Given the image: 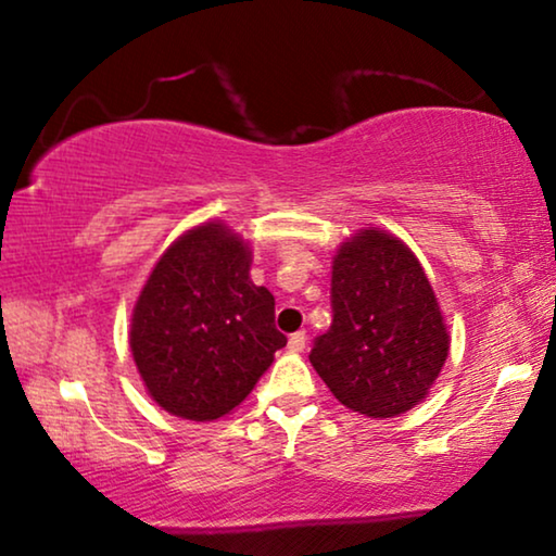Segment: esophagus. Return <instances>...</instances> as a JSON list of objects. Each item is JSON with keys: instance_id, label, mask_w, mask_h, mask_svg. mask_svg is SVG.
Returning <instances> with one entry per match:
<instances>
[{"instance_id": "1", "label": "esophagus", "mask_w": 556, "mask_h": 556, "mask_svg": "<svg viewBox=\"0 0 556 556\" xmlns=\"http://www.w3.org/2000/svg\"><path fill=\"white\" fill-rule=\"evenodd\" d=\"M303 349H306V331H295V333H291V339H288V352L301 354Z\"/></svg>"}]
</instances>
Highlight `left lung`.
<instances>
[{
    "instance_id": "obj_1",
    "label": "left lung",
    "mask_w": 556,
    "mask_h": 556,
    "mask_svg": "<svg viewBox=\"0 0 556 556\" xmlns=\"http://www.w3.org/2000/svg\"><path fill=\"white\" fill-rule=\"evenodd\" d=\"M331 306V329L308 359L333 397L379 420L420 405L451 333L413 250L379 227L354 232L333 255Z\"/></svg>"
}]
</instances>
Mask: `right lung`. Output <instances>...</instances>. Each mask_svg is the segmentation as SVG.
Masks as SVG:
<instances>
[{
  "instance_id": "add662e5",
  "label": "right lung",
  "mask_w": 556,
  "mask_h": 556,
  "mask_svg": "<svg viewBox=\"0 0 556 556\" xmlns=\"http://www.w3.org/2000/svg\"><path fill=\"white\" fill-rule=\"evenodd\" d=\"M250 263L248 242L215 219L174 240L149 273L128 344L149 397L169 415H230L286 346L276 299L250 280Z\"/></svg>"
}]
</instances>
